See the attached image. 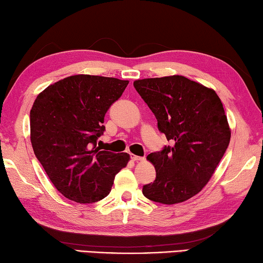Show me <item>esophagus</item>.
<instances>
[{"label":"esophagus","instance_id":"1","mask_svg":"<svg viewBox=\"0 0 263 263\" xmlns=\"http://www.w3.org/2000/svg\"><path fill=\"white\" fill-rule=\"evenodd\" d=\"M130 158L133 162H144V157H140V156H135V155H130Z\"/></svg>","mask_w":263,"mask_h":263}]
</instances>
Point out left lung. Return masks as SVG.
<instances>
[{"instance_id":"left-lung-1","label":"left lung","mask_w":263,"mask_h":263,"mask_svg":"<svg viewBox=\"0 0 263 263\" xmlns=\"http://www.w3.org/2000/svg\"><path fill=\"white\" fill-rule=\"evenodd\" d=\"M134 87L171 142L148 156L156 179L143 195L163 204L187 201L208 183L229 146L222 101L213 89L179 75L137 80Z\"/></svg>"}]
</instances>
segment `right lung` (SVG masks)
Listing matches in <instances>:
<instances>
[{"instance_id": "add662e5", "label": "right lung", "mask_w": 263, "mask_h": 263, "mask_svg": "<svg viewBox=\"0 0 263 263\" xmlns=\"http://www.w3.org/2000/svg\"><path fill=\"white\" fill-rule=\"evenodd\" d=\"M128 81L75 75L49 85L38 95L30 112L31 143L55 188L77 203L107 196L115 174L129 155L100 151L104 118L121 97Z\"/></svg>"}]
</instances>
